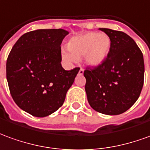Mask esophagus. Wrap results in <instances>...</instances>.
<instances>
[{
  "label": "esophagus",
  "mask_w": 150,
  "mask_h": 150,
  "mask_svg": "<svg viewBox=\"0 0 150 150\" xmlns=\"http://www.w3.org/2000/svg\"><path fill=\"white\" fill-rule=\"evenodd\" d=\"M83 73H84L83 69H80L79 72H78V74H79V75H83Z\"/></svg>",
  "instance_id": "esophagus-1"
}]
</instances>
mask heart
<instances>
[{"instance_id": "heart-1", "label": "heart", "mask_w": 150, "mask_h": 150, "mask_svg": "<svg viewBox=\"0 0 150 150\" xmlns=\"http://www.w3.org/2000/svg\"><path fill=\"white\" fill-rule=\"evenodd\" d=\"M111 41L104 33L88 32L73 37L68 43V48L62 49V56L69 62H77L84 57L91 66L103 63L110 52Z\"/></svg>"}]
</instances>
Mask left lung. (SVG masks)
I'll return each instance as SVG.
<instances>
[{"instance_id":"obj_1","label":"left lung","mask_w":150,"mask_h":150,"mask_svg":"<svg viewBox=\"0 0 150 150\" xmlns=\"http://www.w3.org/2000/svg\"><path fill=\"white\" fill-rule=\"evenodd\" d=\"M99 30L110 37L111 49L103 63L84 71L85 90L94 110L116 115L128 111L141 94L144 58L136 42L127 34L107 28Z\"/></svg>"}]
</instances>
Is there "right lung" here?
Wrapping results in <instances>:
<instances>
[{
	"label": "right lung",
	"instance_id": "1",
	"mask_svg": "<svg viewBox=\"0 0 150 150\" xmlns=\"http://www.w3.org/2000/svg\"><path fill=\"white\" fill-rule=\"evenodd\" d=\"M69 31L41 29L24 34L10 51L6 78L15 103L36 117L52 114L63 105L79 68L61 66L60 45Z\"/></svg>",
	"mask_w": 150,
	"mask_h": 150
}]
</instances>
